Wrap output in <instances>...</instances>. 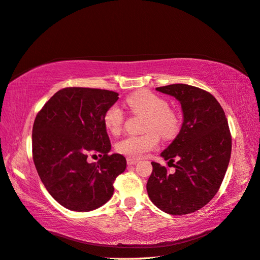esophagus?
Here are the masks:
<instances>
[{"label": "esophagus", "instance_id": "obj_1", "mask_svg": "<svg viewBox=\"0 0 260 260\" xmlns=\"http://www.w3.org/2000/svg\"><path fill=\"white\" fill-rule=\"evenodd\" d=\"M138 162V160H137V159H134V158H127V165H136Z\"/></svg>", "mask_w": 260, "mask_h": 260}]
</instances>
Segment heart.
<instances>
[{"label":"heart","mask_w":260,"mask_h":260,"mask_svg":"<svg viewBox=\"0 0 260 260\" xmlns=\"http://www.w3.org/2000/svg\"><path fill=\"white\" fill-rule=\"evenodd\" d=\"M126 105L135 114L146 115L144 131L146 134L128 136L116 145L121 154L131 158H142L148 151L155 149L159 143V136L174 137L179 129V119L165 99L147 90L133 93L126 98ZM124 123V114L117 105H112L103 116V124L112 135L121 133Z\"/></svg>","instance_id":"obj_1"}]
</instances>
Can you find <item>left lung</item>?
I'll return each mask as SVG.
<instances>
[{
	"mask_svg": "<svg viewBox=\"0 0 260 260\" xmlns=\"http://www.w3.org/2000/svg\"><path fill=\"white\" fill-rule=\"evenodd\" d=\"M181 105L180 132L160 156L177 162L176 171L152 161L147 193L158 209L172 215L200 210L214 198L228 170L232 138L225 113L211 93L177 83L157 88Z\"/></svg>",
	"mask_w": 260,
	"mask_h": 260,
	"instance_id": "left-lung-1",
	"label": "left lung"
}]
</instances>
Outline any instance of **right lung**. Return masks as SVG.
<instances>
[{"mask_svg": "<svg viewBox=\"0 0 260 260\" xmlns=\"http://www.w3.org/2000/svg\"><path fill=\"white\" fill-rule=\"evenodd\" d=\"M118 93L90 88L59 90L38 113L32 126V159L45 188L66 209L89 212L112 198L126 159L109 155L103 116ZM100 153L98 163L89 154Z\"/></svg>", "mask_w": 260, "mask_h": 260, "instance_id": "add662e5", "label": "right lung"}]
</instances>
